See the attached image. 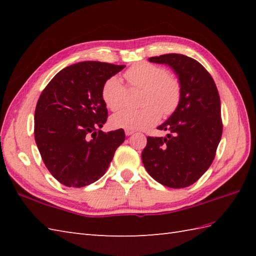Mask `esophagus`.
Returning a JSON list of instances; mask_svg holds the SVG:
<instances>
[{"instance_id": "obj_1", "label": "esophagus", "mask_w": 256, "mask_h": 256, "mask_svg": "<svg viewBox=\"0 0 256 256\" xmlns=\"http://www.w3.org/2000/svg\"><path fill=\"white\" fill-rule=\"evenodd\" d=\"M125 134H126L128 136H130V135L134 134V131H133V130H125Z\"/></svg>"}]
</instances>
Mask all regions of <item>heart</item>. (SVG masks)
Listing matches in <instances>:
<instances>
[{"label": "heart", "instance_id": "obj_1", "mask_svg": "<svg viewBox=\"0 0 256 256\" xmlns=\"http://www.w3.org/2000/svg\"><path fill=\"white\" fill-rule=\"evenodd\" d=\"M130 89H142L140 108H123L110 118L113 128L143 130L153 126L160 116H170L177 110L182 100L179 80L158 64L138 62L124 72ZM128 89L116 76L108 78L101 89V98L110 110L116 111L126 102Z\"/></svg>", "mask_w": 256, "mask_h": 256}]
</instances>
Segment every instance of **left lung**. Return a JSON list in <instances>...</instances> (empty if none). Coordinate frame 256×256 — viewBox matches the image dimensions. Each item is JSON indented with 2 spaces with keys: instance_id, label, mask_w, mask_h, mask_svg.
Returning <instances> with one entry per match:
<instances>
[{
  "instance_id": "8db88e82",
  "label": "left lung",
  "mask_w": 256,
  "mask_h": 256,
  "mask_svg": "<svg viewBox=\"0 0 256 256\" xmlns=\"http://www.w3.org/2000/svg\"><path fill=\"white\" fill-rule=\"evenodd\" d=\"M148 60L175 70L182 84V100L172 116L157 128L170 131L167 138L148 136L143 164L164 186L188 187L214 160L224 128L219 92L208 70L194 58L168 54Z\"/></svg>"
}]
</instances>
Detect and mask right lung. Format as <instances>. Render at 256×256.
I'll return each instance as SVG.
<instances>
[{
  "instance_id": "1",
  "label": "right lung",
  "mask_w": 256,
  "mask_h": 256,
  "mask_svg": "<svg viewBox=\"0 0 256 256\" xmlns=\"http://www.w3.org/2000/svg\"><path fill=\"white\" fill-rule=\"evenodd\" d=\"M123 68L100 62L74 64L60 70L40 96L35 140L47 170L64 186L80 188L100 179L124 142L122 128L100 130L108 120L102 86Z\"/></svg>"
}]
</instances>
